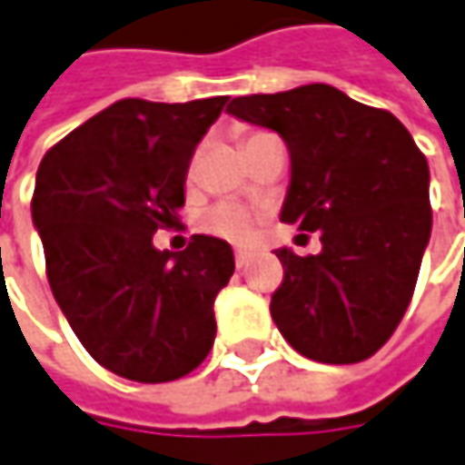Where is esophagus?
I'll use <instances>...</instances> for the list:
<instances>
[{"label":"esophagus","instance_id":"obj_1","mask_svg":"<svg viewBox=\"0 0 465 465\" xmlns=\"http://www.w3.org/2000/svg\"><path fill=\"white\" fill-rule=\"evenodd\" d=\"M233 260H236V268H247V265H250V252H244V250H236Z\"/></svg>","mask_w":465,"mask_h":465}]
</instances>
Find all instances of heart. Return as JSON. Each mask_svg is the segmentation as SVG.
Masks as SVG:
<instances>
[{
    "label": "heart",
    "instance_id": "obj_1",
    "mask_svg": "<svg viewBox=\"0 0 465 465\" xmlns=\"http://www.w3.org/2000/svg\"><path fill=\"white\" fill-rule=\"evenodd\" d=\"M265 134H271V132H247L242 145L247 148V145H252V143H257ZM193 169L194 161L193 166H190V173H193ZM200 229L218 236V239H226L232 244H250L254 239V233H257V218L247 208H242V205L218 203V205H213V208H208L200 215Z\"/></svg>",
    "mask_w": 465,
    "mask_h": 465
}]
</instances>
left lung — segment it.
<instances>
[{"mask_svg":"<svg viewBox=\"0 0 465 465\" xmlns=\"http://www.w3.org/2000/svg\"><path fill=\"white\" fill-rule=\"evenodd\" d=\"M229 114L286 140L292 187L281 221L322 242L320 254L275 252L278 331L322 364L370 359L411 304L432 232L424 153L393 114L322 83L239 95Z\"/></svg>","mask_w":465,"mask_h":465,"instance_id":"8db88e82","label":"left lung"}]
</instances>
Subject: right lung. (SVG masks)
Returning <instances> with one entry per match:
<instances>
[{
  "label": "right lung",
  "mask_w": 465,
  "mask_h": 465,
  "mask_svg": "<svg viewBox=\"0 0 465 465\" xmlns=\"http://www.w3.org/2000/svg\"><path fill=\"white\" fill-rule=\"evenodd\" d=\"M226 101H116L38 166L31 211L51 293L85 351L119 377L172 382L213 349L232 247L194 233L184 252H158L153 233L184 205L190 158Z\"/></svg>",
  "instance_id": "obj_1"
}]
</instances>
